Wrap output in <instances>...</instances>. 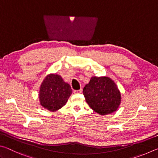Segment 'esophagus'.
<instances>
[{"instance_id":"esophagus-1","label":"esophagus","mask_w":158,"mask_h":158,"mask_svg":"<svg viewBox=\"0 0 158 158\" xmlns=\"http://www.w3.org/2000/svg\"><path fill=\"white\" fill-rule=\"evenodd\" d=\"M82 92V89H79V90H74V93H75V94H77V93H81Z\"/></svg>"}]
</instances>
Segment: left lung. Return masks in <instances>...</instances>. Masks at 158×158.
<instances>
[{
	"label": "left lung",
	"mask_w": 158,
	"mask_h": 158,
	"mask_svg": "<svg viewBox=\"0 0 158 158\" xmlns=\"http://www.w3.org/2000/svg\"><path fill=\"white\" fill-rule=\"evenodd\" d=\"M83 94L90 107L100 115L113 113L121 103L119 90L109 77H92L84 88Z\"/></svg>",
	"instance_id": "left-lung-1"
}]
</instances>
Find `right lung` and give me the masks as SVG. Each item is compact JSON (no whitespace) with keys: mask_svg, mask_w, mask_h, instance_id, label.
I'll use <instances>...</instances> for the list:
<instances>
[{"mask_svg":"<svg viewBox=\"0 0 158 158\" xmlns=\"http://www.w3.org/2000/svg\"><path fill=\"white\" fill-rule=\"evenodd\" d=\"M73 93L70 85L58 74H49L42 83L40 89V102L42 106L55 111L65 105Z\"/></svg>","mask_w":158,"mask_h":158,"instance_id":"add662e5","label":"right lung"}]
</instances>
